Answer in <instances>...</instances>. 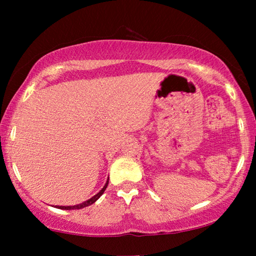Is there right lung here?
Here are the masks:
<instances>
[{"label":"right lung","instance_id":"1","mask_svg":"<svg viewBox=\"0 0 256 256\" xmlns=\"http://www.w3.org/2000/svg\"><path fill=\"white\" fill-rule=\"evenodd\" d=\"M107 185H108V180H107V182H106V184H104V186L100 190V192H98V194H96V196H93L92 198L88 199V200H86V202H82V204H79V205H74V206H56V208H62V210H76V208L79 210V208H86V206L92 205L93 202H96L98 200V199L100 198V196L104 194V190H106Z\"/></svg>","mask_w":256,"mask_h":256}]
</instances>
